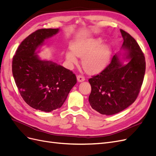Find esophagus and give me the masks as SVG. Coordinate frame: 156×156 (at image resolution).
Returning <instances> with one entry per match:
<instances>
[{
  "label": "esophagus",
  "mask_w": 156,
  "mask_h": 156,
  "mask_svg": "<svg viewBox=\"0 0 156 156\" xmlns=\"http://www.w3.org/2000/svg\"><path fill=\"white\" fill-rule=\"evenodd\" d=\"M77 79L78 82H83V81H84V80H85V79H84V77L83 76H82V75H77Z\"/></svg>",
  "instance_id": "obj_1"
}]
</instances>
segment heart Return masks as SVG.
<instances>
[{
    "label": "heart",
    "mask_w": 156,
    "mask_h": 156,
    "mask_svg": "<svg viewBox=\"0 0 156 156\" xmlns=\"http://www.w3.org/2000/svg\"><path fill=\"white\" fill-rule=\"evenodd\" d=\"M101 37H92L77 41L71 45L72 51L65 53L68 63L72 66L77 64L76 56L82 58V66L86 72L96 74L105 68L111 55V46L102 44Z\"/></svg>",
    "instance_id": "b5f03b06"
}]
</instances>
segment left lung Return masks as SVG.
<instances>
[{
    "label": "left lung",
    "instance_id": "1",
    "mask_svg": "<svg viewBox=\"0 0 156 156\" xmlns=\"http://www.w3.org/2000/svg\"><path fill=\"white\" fill-rule=\"evenodd\" d=\"M124 39L122 49L123 58L129 59L124 64L120 54L113 56L107 68L88 79L91 93L88 98L93 109L101 115L119 113L133 103L137 98L144 80L146 62L142 50L129 34L120 29Z\"/></svg>",
    "mask_w": 156,
    "mask_h": 156
}]
</instances>
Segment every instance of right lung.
<instances>
[{
	"mask_svg": "<svg viewBox=\"0 0 156 156\" xmlns=\"http://www.w3.org/2000/svg\"><path fill=\"white\" fill-rule=\"evenodd\" d=\"M58 32L42 29L32 33L21 42L12 60L13 76L21 97L31 107L44 112L62 107L77 83L72 71L37 55L45 40Z\"/></svg>",
	"mask_w": 156,
	"mask_h": 156,
	"instance_id": "add662e5",
	"label": "right lung"
}]
</instances>
